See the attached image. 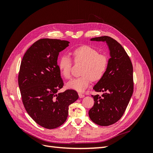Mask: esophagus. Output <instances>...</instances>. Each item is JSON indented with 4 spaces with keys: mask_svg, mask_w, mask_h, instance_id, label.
<instances>
[{
    "mask_svg": "<svg viewBox=\"0 0 153 153\" xmlns=\"http://www.w3.org/2000/svg\"><path fill=\"white\" fill-rule=\"evenodd\" d=\"M78 96H79V97H80V98H84V97L85 96L84 94H82V93H78Z\"/></svg>",
    "mask_w": 153,
    "mask_h": 153,
    "instance_id": "1",
    "label": "esophagus"
}]
</instances>
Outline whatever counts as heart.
<instances>
[{"instance_id": "obj_1", "label": "heart", "mask_w": 153, "mask_h": 153, "mask_svg": "<svg viewBox=\"0 0 153 153\" xmlns=\"http://www.w3.org/2000/svg\"><path fill=\"white\" fill-rule=\"evenodd\" d=\"M75 62L83 63L81 76L73 78L67 84L69 89L78 92L84 91L89 87L92 80L98 81L103 77L108 66V58L105 54L98 53V50L88 45H83L72 52ZM73 61L70 57L63 55L58 62L61 75L66 79L71 78Z\"/></svg>"}]
</instances>
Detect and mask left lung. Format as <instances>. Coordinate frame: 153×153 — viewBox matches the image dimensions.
Wrapping results in <instances>:
<instances>
[{
	"label": "left lung",
	"instance_id": "left-lung-1",
	"mask_svg": "<svg viewBox=\"0 0 153 153\" xmlns=\"http://www.w3.org/2000/svg\"><path fill=\"white\" fill-rule=\"evenodd\" d=\"M91 41H106L111 57L105 75L93 87L100 95H92L94 106L89 115L92 122L100 126L112 125L122 117L133 92V65L121 45L109 36H101Z\"/></svg>",
	"mask_w": 153,
	"mask_h": 153
}]
</instances>
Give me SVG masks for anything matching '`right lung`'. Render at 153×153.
Wrapping results in <instances>:
<instances>
[{
  "mask_svg": "<svg viewBox=\"0 0 153 153\" xmlns=\"http://www.w3.org/2000/svg\"><path fill=\"white\" fill-rule=\"evenodd\" d=\"M69 43L57 39H40L26 51L21 62L18 80L23 104L31 118L47 129L64 124L69 105L78 98L73 89L57 93L64 85L58 55Z\"/></svg>",
  "mask_w": 153,
  "mask_h": 153,
  "instance_id": "1",
  "label": "right lung"
}]
</instances>
